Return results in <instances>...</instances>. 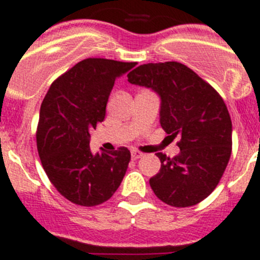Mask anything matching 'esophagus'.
Instances as JSON below:
<instances>
[{"instance_id": "1", "label": "esophagus", "mask_w": 260, "mask_h": 260, "mask_svg": "<svg viewBox=\"0 0 260 260\" xmlns=\"http://www.w3.org/2000/svg\"><path fill=\"white\" fill-rule=\"evenodd\" d=\"M131 156H132V160H137V159H140V157L144 156V154L140 151H137V150H133V151L131 152Z\"/></svg>"}]
</instances>
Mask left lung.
<instances>
[{
  "label": "left lung",
  "mask_w": 260,
  "mask_h": 260,
  "mask_svg": "<svg viewBox=\"0 0 260 260\" xmlns=\"http://www.w3.org/2000/svg\"><path fill=\"white\" fill-rule=\"evenodd\" d=\"M128 82L160 96V124L181 149L174 157L157 152L160 171L150 178L155 195L186 208L208 198L219 183L232 151V122L220 94L193 70L177 61L144 64Z\"/></svg>",
  "instance_id": "left-lung-1"
}]
</instances>
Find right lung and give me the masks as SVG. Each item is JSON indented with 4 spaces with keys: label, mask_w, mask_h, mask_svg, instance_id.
<instances>
[{
    "label": "right lung",
    "mask_w": 260,
    "mask_h": 260,
    "mask_svg": "<svg viewBox=\"0 0 260 260\" xmlns=\"http://www.w3.org/2000/svg\"><path fill=\"white\" fill-rule=\"evenodd\" d=\"M136 62L82 60L53 81L40 110L37 150L50 182L72 203L94 207L120 186L131 160L127 147L89 149V131L103 122L115 79Z\"/></svg>",
    "instance_id": "1"
}]
</instances>
